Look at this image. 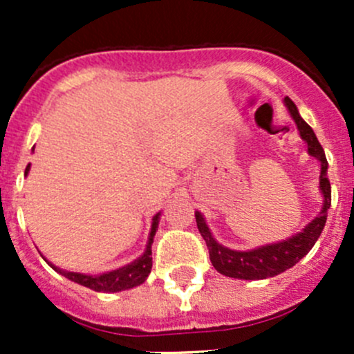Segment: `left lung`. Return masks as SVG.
Here are the masks:
<instances>
[{"mask_svg": "<svg viewBox=\"0 0 354 354\" xmlns=\"http://www.w3.org/2000/svg\"><path fill=\"white\" fill-rule=\"evenodd\" d=\"M284 104L295 120L296 128L299 131V137L305 140L306 151L312 157H315L320 162V194L324 197L322 210L313 217L301 231H298L292 236L286 238L283 241H276V243L257 246V248L246 250H231L227 246L221 245L216 238L210 233L209 226H207L205 219L198 210H195V219H197V227L205 240L207 248H209L210 262H212L214 269L221 272L223 276L234 277V279H246V281H257V279H267V277H274L277 274L284 272V270L291 269L292 266L299 262L310 250L313 248L315 241L319 240L320 233L324 231L327 221V210L330 209V183L327 178V164L326 152H324L322 145L317 140L315 133L310 128V124L299 116L298 108L295 102L289 97H284Z\"/></svg>", "mask_w": 354, "mask_h": 354, "instance_id": "obj_1", "label": "left lung"}]
</instances>
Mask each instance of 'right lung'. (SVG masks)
Masks as SVG:
<instances>
[{"label": "right lung", "mask_w": 354, "mask_h": 354, "mask_svg": "<svg viewBox=\"0 0 354 354\" xmlns=\"http://www.w3.org/2000/svg\"><path fill=\"white\" fill-rule=\"evenodd\" d=\"M30 171V164L25 167V176ZM159 219H160V212H157L154 217H152V226H151V233H149V240H147V246H145V252L142 253L138 259H135L133 262H130L128 266L120 267L116 270H109V272L104 274H80V272H70V270H63L59 267H56L55 263H51L49 260L46 262L53 267L58 274L65 276L66 279L73 281V283L82 284V286L94 289V291L99 292H118V291H124V289H131L135 286H140L142 283H145V279L149 277L152 269V243H154V236L156 231L159 227Z\"/></svg>", "instance_id": "add662e5"}]
</instances>
